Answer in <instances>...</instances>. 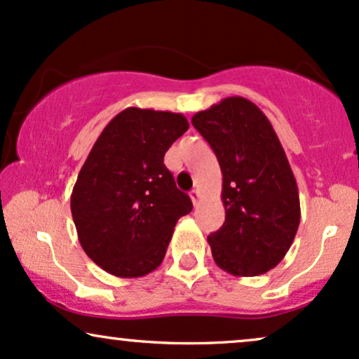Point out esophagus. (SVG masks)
Listing matches in <instances>:
<instances>
[{
	"label": "esophagus",
	"instance_id": "esophagus-1",
	"mask_svg": "<svg viewBox=\"0 0 359 359\" xmlns=\"http://www.w3.org/2000/svg\"><path fill=\"white\" fill-rule=\"evenodd\" d=\"M189 198H191L193 205L198 206V201H200V191H198V189H193V191L189 193Z\"/></svg>",
	"mask_w": 359,
	"mask_h": 359
}]
</instances>
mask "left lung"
<instances>
[{
  "label": "left lung",
  "instance_id": "8db88e82",
  "mask_svg": "<svg viewBox=\"0 0 359 359\" xmlns=\"http://www.w3.org/2000/svg\"><path fill=\"white\" fill-rule=\"evenodd\" d=\"M191 124L217 154L225 223L208 235L215 264L237 277L284 259L301 222L297 183L271 121L245 97H226Z\"/></svg>",
  "mask_w": 359,
  "mask_h": 359
}]
</instances>
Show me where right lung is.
<instances>
[{
  "label": "right lung",
  "instance_id": "right-lung-1",
  "mask_svg": "<svg viewBox=\"0 0 359 359\" xmlns=\"http://www.w3.org/2000/svg\"><path fill=\"white\" fill-rule=\"evenodd\" d=\"M188 128L183 114L128 107L92 146L70 210L83 252L105 272L134 279L161 265L176 222L193 210L164 166Z\"/></svg>",
  "mask_w": 359,
  "mask_h": 359
}]
</instances>
